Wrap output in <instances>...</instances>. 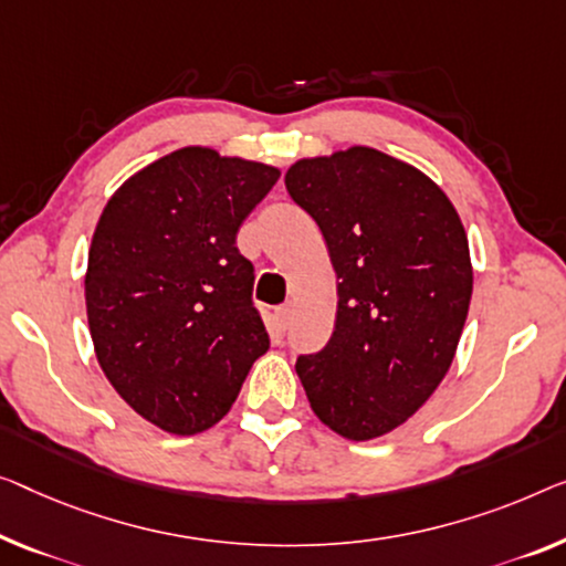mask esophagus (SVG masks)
<instances>
[{"label": "esophagus", "instance_id": "1", "mask_svg": "<svg viewBox=\"0 0 566 566\" xmlns=\"http://www.w3.org/2000/svg\"><path fill=\"white\" fill-rule=\"evenodd\" d=\"M276 323H280V331H286V325H290V317H292V305L286 302V305H280L274 312Z\"/></svg>", "mask_w": 566, "mask_h": 566}]
</instances>
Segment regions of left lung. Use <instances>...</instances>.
<instances>
[{
  "label": "left lung",
  "instance_id": "8db88e82",
  "mask_svg": "<svg viewBox=\"0 0 566 566\" xmlns=\"http://www.w3.org/2000/svg\"><path fill=\"white\" fill-rule=\"evenodd\" d=\"M284 185L340 280L335 331L297 358L300 381L327 427L374 440L415 415L452 364L472 294L465 229L427 175L378 149L300 159Z\"/></svg>",
  "mask_w": 566,
  "mask_h": 566
}]
</instances>
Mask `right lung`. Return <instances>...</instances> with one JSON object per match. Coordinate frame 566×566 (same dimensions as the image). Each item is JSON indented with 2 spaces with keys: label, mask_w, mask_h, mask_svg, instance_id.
Instances as JSON below:
<instances>
[{
  "label": "right lung",
  "mask_w": 566,
  "mask_h": 566,
  "mask_svg": "<svg viewBox=\"0 0 566 566\" xmlns=\"http://www.w3.org/2000/svg\"><path fill=\"white\" fill-rule=\"evenodd\" d=\"M276 180V167L185 147L129 177L98 218L86 274L98 364L165 432L221 421L269 348L235 233Z\"/></svg>",
  "instance_id": "1"
}]
</instances>
